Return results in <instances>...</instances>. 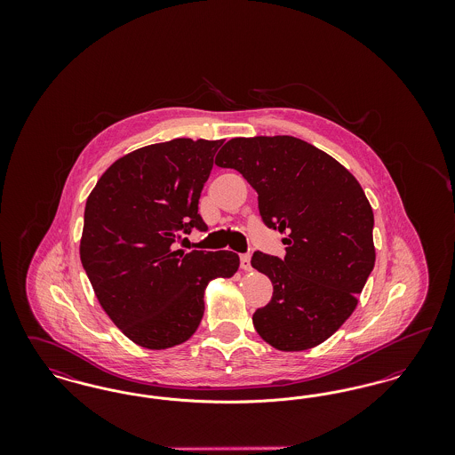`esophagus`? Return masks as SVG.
<instances>
[{"mask_svg": "<svg viewBox=\"0 0 455 455\" xmlns=\"http://www.w3.org/2000/svg\"><path fill=\"white\" fill-rule=\"evenodd\" d=\"M240 267L243 271H251L252 269V266H251V254H242L240 256Z\"/></svg>", "mask_w": 455, "mask_h": 455, "instance_id": "esophagus-1", "label": "esophagus"}]
</instances>
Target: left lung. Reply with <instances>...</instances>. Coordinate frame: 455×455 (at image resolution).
I'll return each instance as SVG.
<instances>
[{
	"label": "left lung",
	"instance_id": "left-lung-1",
	"mask_svg": "<svg viewBox=\"0 0 455 455\" xmlns=\"http://www.w3.org/2000/svg\"><path fill=\"white\" fill-rule=\"evenodd\" d=\"M215 164L256 189L262 221L286 234V256L254 252L273 297L252 323L280 351L331 338L356 308L375 264L373 212L360 182L331 155L293 136L234 138Z\"/></svg>",
	"mask_w": 455,
	"mask_h": 455
}]
</instances>
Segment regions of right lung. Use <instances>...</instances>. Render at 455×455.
I'll list each match as a JSON object with an SVG mask.
<instances>
[{
  "instance_id": "1",
  "label": "right lung",
  "mask_w": 455,
  "mask_h": 455,
  "mask_svg": "<svg viewBox=\"0 0 455 455\" xmlns=\"http://www.w3.org/2000/svg\"><path fill=\"white\" fill-rule=\"evenodd\" d=\"M223 140L175 138L116 160L85 204L80 259L99 303L132 343L167 349L188 341L204 314V290L232 278V251H175L191 228L206 232L199 196Z\"/></svg>"
}]
</instances>
